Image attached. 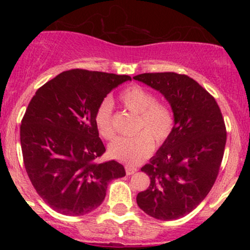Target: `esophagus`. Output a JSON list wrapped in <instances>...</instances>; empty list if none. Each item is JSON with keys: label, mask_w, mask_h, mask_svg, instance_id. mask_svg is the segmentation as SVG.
Listing matches in <instances>:
<instances>
[{"label": "esophagus", "mask_w": 250, "mask_h": 250, "mask_svg": "<svg viewBox=\"0 0 250 250\" xmlns=\"http://www.w3.org/2000/svg\"><path fill=\"white\" fill-rule=\"evenodd\" d=\"M125 174L127 175H133L134 173H136L137 171V168L136 167H133V166H125Z\"/></svg>", "instance_id": "esophagus-1"}]
</instances>
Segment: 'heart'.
Masks as SVG:
<instances>
[{
  "mask_svg": "<svg viewBox=\"0 0 250 250\" xmlns=\"http://www.w3.org/2000/svg\"><path fill=\"white\" fill-rule=\"evenodd\" d=\"M120 101L130 113L136 114L134 136L119 137L109 146L111 159L136 166L157 147L167 142L175 127L173 108L165 101H157L156 96L140 84H131L120 93ZM94 122L103 139L111 140L115 136L113 125V102L109 99L97 105L94 114Z\"/></svg>",
  "mask_w": 250,
  "mask_h": 250,
  "instance_id": "b5f03b06",
  "label": "heart"
}]
</instances>
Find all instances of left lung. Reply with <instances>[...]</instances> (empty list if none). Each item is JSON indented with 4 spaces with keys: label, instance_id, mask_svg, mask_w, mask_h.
<instances>
[{
    "label": "left lung",
    "instance_id": "1",
    "mask_svg": "<svg viewBox=\"0 0 250 250\" xmlns=\"http://www.w3.org/2000/svg\"><path fill=\"white\" fill-rule=\"evenodd\" d=\"M170 103L175 127L167 142L141 168L150 185L137 194L139 207L157 220H176L205 200L219 175L227 131L221 109L202 85L173 71L134 76Z\"/></svg>",
    "mask_w": 250,
    "mask_h": 250
}]
</instances>
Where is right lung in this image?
Returning a JSON list of instances; mask_svg holds the SVG:
<instances>
[{"label":"right lung","mask_w":250,"mask_h":250,"mask_svg":"<svg viewBox=\"0 0 250 250\" xmlns=\"http://www.w3.org/2000/svg\"><path fill=\"white\" fill-rule=\"evenodd\" d=\"M130 76L71 69L37 89L20 127L22 155L37 194L69 216L93 211L111 180L125 175L121 163L95 160L105 151L94 114L114 88Z\"/></svg>","instance_id":"obj_1"}]
</instances>
